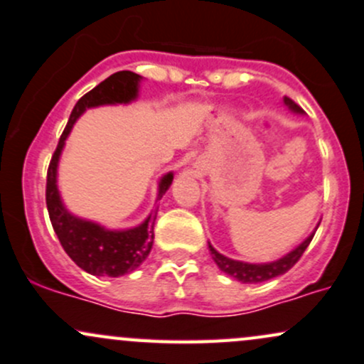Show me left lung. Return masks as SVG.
I'll return each instance as SVG.
<instances>
[{
	"label": "left lung",
	"instance_id": "1",
	"mask_svg": "<svg viewBox=\"0 0 364 364\" xmlns=\"http://www.w3.org/2000/svg\"><path fill=\"white\" fill-rule=\"evenodd\" d=\"M284 103L287 105L289 109H292L294 113H304L303 108H301L299 105L294 103L291 97H284ZM316 228H318V225H316ZM314 232L316 230H313V234L309 235L304 242H301L296 249H292L289 255L282 256L280 259L272 261V263H258V264L244 263V261L230 259V258H227V256L220 255V252L216 251L211 244H208V247H210L211 258H213V261L218 264V268L223 273L230 275L232 279L242 282V284H261V282L275 279V277L284 275L285 272L291 270L294 264L299 261L301 256H303L306 247L309 246V242H311V239L314 237Z\"/></svg>",
	"mask_w": 364,
	"mask_h": 364
}]
</instances>
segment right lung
<instances>
[{"label": "right lung", "mask_w": 364, "mask_h": 364, "mask_svg": "<svg viewBox=\"0 0 364 364\" xmlns=\"http://www.w3.org/2000/svg\"><path fill=\"white\" fill-rule=\"evenodd\" d=\"M141 79L142 77L137 73L122 70L109 75L103 82L97 84L92 91L84 94L77 101L75 108L72 109V115L61 134L58 146H56V151L53 153L50 161V168H48L46 206L55 234L58 235L60 244L73 263L82 268L84 272L96 277H122L141 267L153 247L156 210L149 213L141 225L127 228V230H108L97 223L72 215L61 203L58 186H56L60 154L73 124L85 109L101 105L130 103L137 97ZM171 181H173L171 171L163 175L158 183V199H161L163 194L168 191Z\"/></svg>", "instance_id": "1"}]
</instances>
